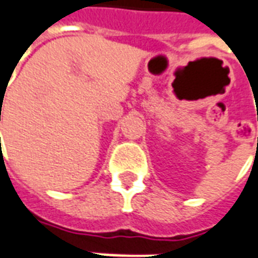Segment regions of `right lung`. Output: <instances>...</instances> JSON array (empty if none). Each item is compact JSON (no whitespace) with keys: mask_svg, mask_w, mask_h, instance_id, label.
Wrapping results in <instances>:
<instances>
[{"mask_svg":"<svg viewBox=\"0 0 258 258\" xmlns=\"http://www.w3.org/2000/svg\"><path fill=\"white\" fill-rule=\"evenodd\" d=\"M0 120H1V113H0Z\"/></svg>","mask_w":258,"mask_h":258,"instance_id":"1","label":"right lung"}]
</instances>
